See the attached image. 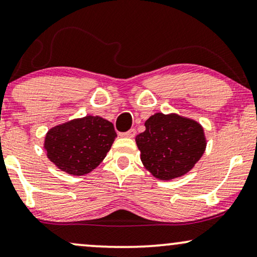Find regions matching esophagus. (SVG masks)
<instances>
[{"instance_id":"esophagus-1","label":"esophagus","mask_w":257,"mask_h":257,"mask_svg":"<svg viewBox=\"0 0 257 257\" xmlns=\"http://www.w3.org/2000/svg\"><path fill=\"white\" fill-rule=\"evenodd\" d=\"M135 135H136L135 129H129L128 132L121 133V134H119V136H122V138H129V139H133Z\"/></svg>"}]
</instances>
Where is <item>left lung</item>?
I'll use <instances>...</instances> for the list:
<instances>
[{
    "label": "left lung",
    "instance_id": "obj_1",
    "mask_svg": "<svg viewBox=\"0 0 257 257\" xmlns=\"http://www.w3.org/2000/svg\"><path fill=\"white\" fill-rule=\"evenodd\" d=\"M145 126L135 141L145 168L157 179L172 180L187 174L205 152L204 128L192 118L157 112Z\"/></svg>",
    "mask_w": 257,
    "mask_h": 257
}]
</instances>
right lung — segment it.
I'll list each match as a JSON object with an SVG mask.
<instances>
[{"mask_svg": "<svg viewBox=\"0 0 257 257\" xmlns=\"http://www.w3.org/2000/svg\"><path fill=\"white\" fill-rule=\"evenodd\" d=\"M117 134L111 122L87 115L51 128L45 136L44 148L59 170L84 175L104 160Z\"/></svg>", "mask_w": 257, "mask_h": 257, "instance_id": "right-lung-1", "label": "right lung"}]
</instances>
